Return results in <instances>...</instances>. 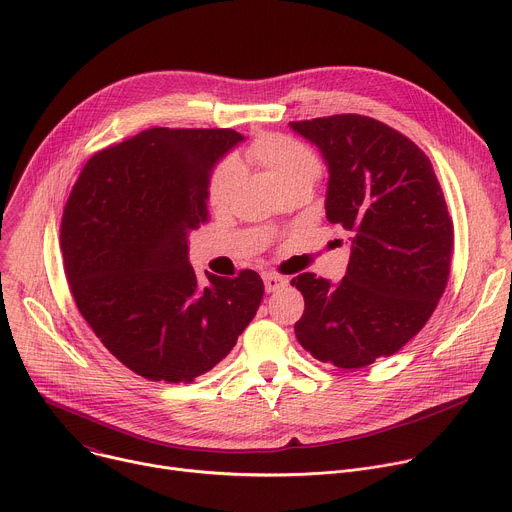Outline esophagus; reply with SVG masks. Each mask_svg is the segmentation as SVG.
I'll return each instance as SVG.
<instances>
[{
	"mask_svg": "<svg viewBox=\"0 0 512 512\" xmlns=\"http://www.w3.org/2000/svg\"><path fill=\"white\" fill-rule=\"evenodd\" d=\"M263 283H265V289L271 294V291H277L279 287H283L287 283V279L277 273H263Z\"/></svg>",
	"mask_w": 512,
	"mask_h": 512,
	"instance_id": "1",
	"label": "esophagus"
}]
</instances>
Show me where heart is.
I'll list each match as a JSON object with an SVG mask.
<instances>
[{
	"label": "heart",
	"instance_id": "obj_1",
	"mask_svg": "<svg viewBox=\"0 0 512 512\" xmlns=\"http://www.w3.org/2000/svg\"><path fill=\"white\" fill-rule=\"evenodd\" d=\"M245 158L249 164L271 174L283 192L296 188L312 190L322 174V160L310 145L283 133L255 137L245 150ZM241 176L243 170L233 158L223 160L208 178V202L214 208L227 206L239 188Z\"/></svg>",
	"mask_w": 512,
	"mask_h": 512
}]
</instances>
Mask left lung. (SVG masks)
Here are the masks:
<instances>
[{
    "label": "left lung",
    "mask_w": 512,
    "mask_h": 512,
    "mask_svg": "<svg viewBox=\"0 0 512 512\" xmlns=\"http://www.w3.org/2000/svg\"><path fill=\"white\" fill-rule=\"evenodd\" d=\"M330 172L326 218L350 233L338 285L291 279L306 302L296 338L318 360L362 369L431 318L450 279L454 223L429 158L397 129L356 113L291 121Z\"/></svg>",
    "instance_id": "left-lung-1"
}]
</instances>
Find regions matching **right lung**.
I'll return each instance as SVG.
<instances>
[{"label": "right lung", "mask_w": 512, "mask_h": 512, "mask_svg": "<svg viewBox=\"0 0 512 512\" xmlns=\"http://www.w3.org/2000/svg\"><path fill=\"white\" fill-rule=\"evenodd\" d=\"M233 129H145L97 152L70 190L60 249L70 294L103 346L150 381L192 383L237 344L263 298L259 273L188 263L208 223V178Z\"/></svg>", "instance_id": "add662e5"}]
</instances>
